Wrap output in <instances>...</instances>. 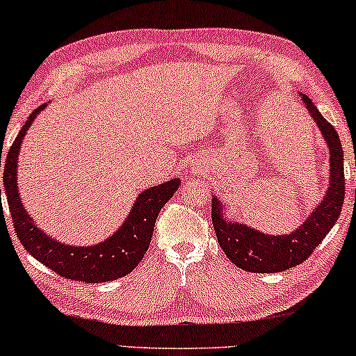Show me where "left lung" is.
I'll return each instance as SVG.
<instances>
[{
	"label": "left lung",
	"instance_id": "1",
	"mask_svg": "<svg viewBox=\"0 0 356 356\" xmlns=\"http://www.w3.org/2000/svg\"><path fill=\"white\" fill-rule=\"evenodd\" d=\"M302 97L305 108L321 129L330 152V181L328 188L307 220L289 235H268L248 225L227 220L223 205L217 197L211 199V223L223 253L238 268L250 273H281L304 263L340 217L345 199L343 149L339 133L321 115L307 95Z\"/></svg>",
	"mask_w": 356,
	"mask_h": 356
}]
</instances>
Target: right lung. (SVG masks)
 <instances>
[{
  "label": "right lung",
  "mask_w": 356,
  "mask_h": 356,
  "mask_svg": "<svg viewBox=\"0 0 356 356\" xmlns=\"http://www.w3.org/2000/svg\"><path fill=\"white\" fill-rule=\"evenodd\" d=\"M44 108L46 105L35 108L31 113L8 151L4 164L3 182L16 235L31 256L62 277L82 282H106L123 277L146 254L157 215L181 186V179H170L139 193L124 223L105 241L92 246H74L54 240L31 218L17 191V157L21 145L29 126Z\"/></svg>",
  "instance_id": "1"
}]
</instances>
